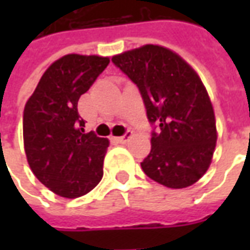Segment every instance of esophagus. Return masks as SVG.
I'll return each instance as SVG.
<instances>
[{
	"label": "esophagus",
	"mask_w": 250,
	"mask_h": 250,
	"mask_svg": "<svg viewBox=\"0 0 250 250\" xmlns=\"http://www.w3.org/2000/svg\"><path fill=\"white\" fill-rule=\"evenodd\" d=\"M131 136H132V132L127 131V132H125L123 136H119V138H116V141L119 142V143H125V142H128V139H130Z\"/></svg>",
	"instance_id": "obj_1"
}]
</instances>
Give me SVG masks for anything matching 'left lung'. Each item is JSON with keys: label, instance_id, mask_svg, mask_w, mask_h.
Returning <instances> with one entry per match:
<instances>
[{"label": "left lung", "instance_id": "1", "mask_svg": "<svg viewBox=\"0 0 250 250\" xmlns=\"http://www.w3.org/2000/svg\"><path fill=\"white\" fill-rule=\"evenodd\" d=\"M112 62L136 84L155 125L142 170L166 188L195 184L209 168L217 142L213 105L198 75L177 53L151 44L116 55Z\"/></svg>", "mask_w": 250, "mask_h": 250}]
</instances>
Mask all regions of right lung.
Segmentation results:
<instances>
[{
    "instance_id": "obj_1",
    "label": "right lung",
    "mask_w": 250,
    "mask_h": 250,
    "mask_svg": "<svg viewBox=\"0 0 250 250\" xmlns=\"http://www.w3.org/2000/svg\"><path fill=\"white\" fill-rule=\"evenodd\" d=\"M108 64V57L62 56L44 72L25 104L28 163L36 178L60 197H82L103 177L108 141L92 131L84 134L77 102Z\"/></svg>"
}]
</instances>
